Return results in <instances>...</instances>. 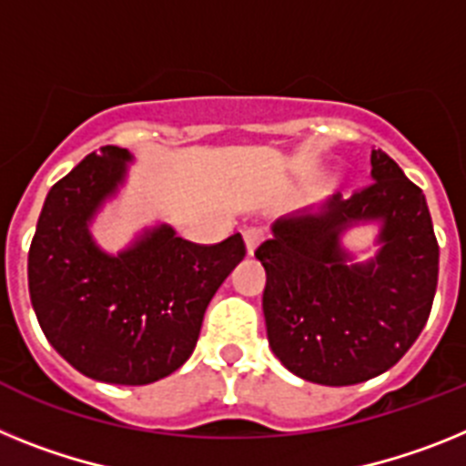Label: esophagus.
Segmentation results:
<instances>
[{
	"instance_id": "obj_1",
	"label": "esophagus",
	"mask_w": 466,
	"mask_h": 466,
	"mask_svg": "<svg viewBox=\"0 0 466 466\" xmlns=\"http://www.w3.org/2000/svg\"><path fill=\"white\" fill-rule=\"evenodd\" d=\"M262 238H265V232L260 228H248L244 229V241H246V250H248V256L256 253L258 246L262 244Z\"/></svg>"
}]
</instances>
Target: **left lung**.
Wrapping results in <instances>:
<instances>
[{
	"instance_id": "1",
	"label": "left lung",
	"mask_w": 466,
	"mask_h": 466,
	"mask_svg": "<svg viewBox=\"0 0 466 466\" xmlns=\"http://www.w3.org/2000/svg\"><path fill=\"white\" fill-rule=\"evenodd\" d=\"M370 166L366 187L281 218L256 250L267 272L269 347L307 382L347 387L390 370L422 333L434 302L439 244L422 189L382 149H373ZM370 219L383 225V248L350 266L339 237Z\"/></svg>"
}]
</instances>
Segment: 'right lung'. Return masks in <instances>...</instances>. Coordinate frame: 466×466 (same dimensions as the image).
Returning <instances> with one entry per match:
<instances>
[{"label": "right lung", "mask_w": 466, "mask_h": 466, "mask_svg": "<svg viewBox=\"0 0 466 466\" xmlns=\"http://www.w3.org/2000/svg\"><path fill=\"white\" fill-rule=\"evenodd\" d=\"M128 149L105 145L51 187L27 256L30 300L46 339L86 378L149 384L192 356L204 311L244 260L241 234L213 246L159 225L116 256L91 237V220L116 192Z\"/></svg>", "instance_id": "add662e5"}]
</instances>
